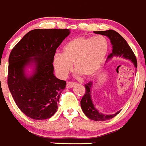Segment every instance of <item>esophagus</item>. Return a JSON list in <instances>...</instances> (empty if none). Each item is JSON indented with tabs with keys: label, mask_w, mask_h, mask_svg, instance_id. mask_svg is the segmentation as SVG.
<instances>
[{
	"label": "esophagus",
	"mask_w": 146,
	"mask_h": 146,
	"mask_svg": "<svg viewBox=\"0 0 146 146\" xmlns=\"http://www.w3.org/2000/svg\"><path fill=\"white\" fill-rule=\"evenodd\" d=\"M74 85H75V82H67V83H66V88H72V87H74Z\"/></svg>",
	"instance_id": "34e87169"
}]
</instances>
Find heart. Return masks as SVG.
I'll use <instances>...</instances> for the list:
<instances>
[{
	"label": "heart",
	"mask_w": 146,
	"mask_h": 146,
	"mask_svg": "<svg viewBox=\"0 0 146 146\" xmlns=\"http://www.w3.org/2000/svg\"><path fill=\"white\" fill-rule=\"evenodd\" d=\"M109 44L104 36L78 37L68 42L64 53L53 56V66L60 77H66L74 69L82 77L95 75L104 64L109 53Z\"/></svg>",
	"instance_id": "1"
}]
</instances>
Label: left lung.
I'll return each mask as SVG.
<instances>
[{
  "instance_id": "obj_1",
  "label": "left lung",
  "mask_w": 146,
  "mask_h": 146,
  "mask_svg": "<svg viewBox=\"0 0 146 146\" xmlns=\"http://www.w3.org/2000/svg\"><path fill=\"white\" fill-rule=\"evenodd\" d=\"M96 34H100L102 35L107 36L110 39L111 42L112 44V53H111L108 56V58H113V56H119L123 58L129 59L134 64L135 66L137 68V63L136 56L132 50L128 45L127 41L125 40L121 35H120L117 32L114 31L113 29H109L106 31H98L94 32ZM85 88L86 91L85 95L82 97V100L80 101L81 108L83 111L84 113L87 117L92 120L95 121H106L113 118L115 116H117L119 111L112 115H106L98 112V111L96 109L93 104L91 99V88L92 82L90 81L88 83L85 84Z\"/></svg>"
}]
</instances>
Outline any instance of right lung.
Wrapping results in <instances>:
<instances>
[{
    "instance_id": "1",
    "label": "right lung",
    "mask_w": 146,
    "mask_h": 146,
    "mask_svg": "<svg viewBox=\"0 0 146 146\" xmlns=\"http://www.w3.org/2000/svg\"><path fill=\"white\" fill-rule=\"evenodd\" d=\"M69 33L68 29H33L11 52L8 86L19 109L29 118L49 119L58 109V100L66 82L53 74V56ZM32 62L36 64V69L27 78L24 69Z\"/></svg>"
}]
</instances>
